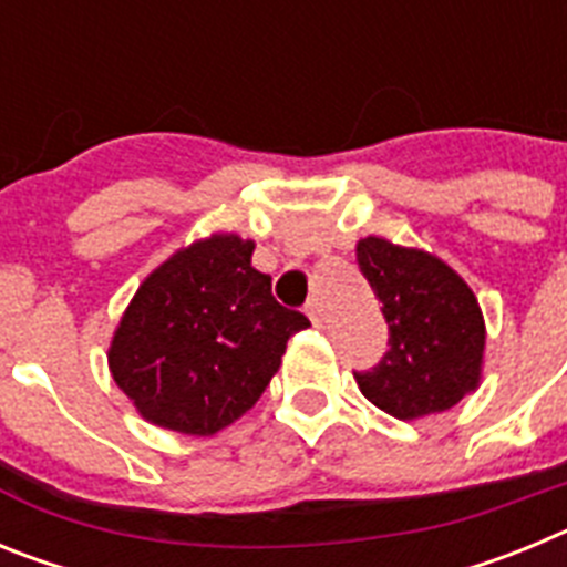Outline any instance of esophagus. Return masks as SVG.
<instances>
[{
	"instance_id": "34e87169",
	"label": "esophagus",
	"mask_w": 567,
	"mask_h": 567,
	"mask_svg": "<svg viewBox=\"0 0 567 567\" xmlns=\"http://www.w3.org/2000/svg\"><path fill=\"white\" fill-rule=\"evenodd\" d=\"M307 315H309V320H312L315 327H323V309H320L318 300H309Z\"/></svg>"
}]
</instances>
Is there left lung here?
I'll use <instances>...</instances> for the list:
<instances>
[{
    "label": "left lung",
    "mask_w": 567,
    "mask_h": 567,
    "mask_svg": "<svg viewBox=\"0 0 567 567\" xmlns=\"http://www.w3.org/2000/svg\"><path fill=\"white\" fill-rule=\"evenodd\" d=\"M358 267L389 323V352L372 372H354L369 403L398 420L457 405L483 378L485 320L471 287L425 249L360 238Z\"/></svg>",
    "instance_id": "8db88e82"
}]
</instances>
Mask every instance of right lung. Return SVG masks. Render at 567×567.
I'll list each match as a JSON object with an SVG mask.
<instances>
[{"label": "right lung", "mask_w": 567, "mask_h": 567, "mask_svg": "<svg viewBox=\"0 0 567 567\" xmlns=\"http://www.w3.org/2000/svg\"><path fill=\"white\" fill-rule=\"evenodd\" d=\"M255 240L215 233L135 289L107 349L115 385L158 429L209 437L258 403L307 315L272 298Z\"/></svg>", "instance_id": "add662e5"}]
</instances>
